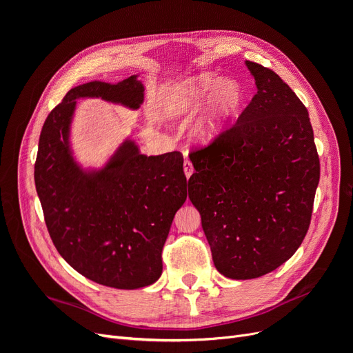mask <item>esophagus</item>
<instances>
[{
  "instance_id": "1",
  "label": "esophagus",
  "mask_w": 353,
  "mask_h": 353,
  "mask_svg": "<svg viewBox=\"0 0 353 353\" xmlns=\"http://www.w3.org/2000/svg\"><path fill=\"white\" fill-rule=\"evenodd\" d=\"M193 172H194L193 165H191V162H190L188 159H185V160H184V174H185V176L190 178L191 175H193Z\"/></svg>"
}]
</instances>
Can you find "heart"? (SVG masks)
Returning a JSON list of instances; mask_svg holds the SVG:
<instances>
[{
	"instance_id": "heart-1",
	"label": "heart",
	"mask_w": 353,
	"mask_h": 353,
	"mask_svg": "<svg viewBox=\"0 0 353 353\" xmlns=\"http://www.w3.org/2000/svg\"><path fill=\"white\" fill-rule=\"evenodd\" d=\"M244 100L245 90L240 79L200 72L168 85L162 95V110L169 119H178L201 105L188 126V137L191 141L208 145L231 130Z\"/></svg>"
}]
</instances>
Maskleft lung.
Returning <instances> with one entry per match:
<instances>
[{"label": "left lung", "mask_w": 353, "mask_h": 353, "mask_svg": "<svg viewBox=\"0 0 353 353\" xmlns=\"http://www.w3.org/2000/svg\"><path fill=\"white\" fill-rule=\"evenodd\" d=\"M256 92L231 130L190 160L188 197L215 268L232 280L279 268L302 244L319 183L309 114L271 69L245 60Z\"/></svg>", "instance_id": "obj_1"}]
</instances>
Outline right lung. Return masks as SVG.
Segmentation results:
<instances>
[{
	"instance_id": "right-lung-1",
	"label": "right lung",
	"mask_w": 353,
	"mask_h": 353,
	"mask_svg": "<svg viewBox=\"0 0 353 353\" xmlns=\"http://www.w3.org/2000/svg\"><path fill=\"white\" fill-rule=\"evenodd\" d=\"M138 77L73 87L42 126L35 163L37 193L61 258L88 280L121 290L162 275V249L187 200L184 159L178 152L145 156L125 137L101 166H83L72 126L78 100L140 109L144 83Z\"/></svg>"
}]
</instances>
